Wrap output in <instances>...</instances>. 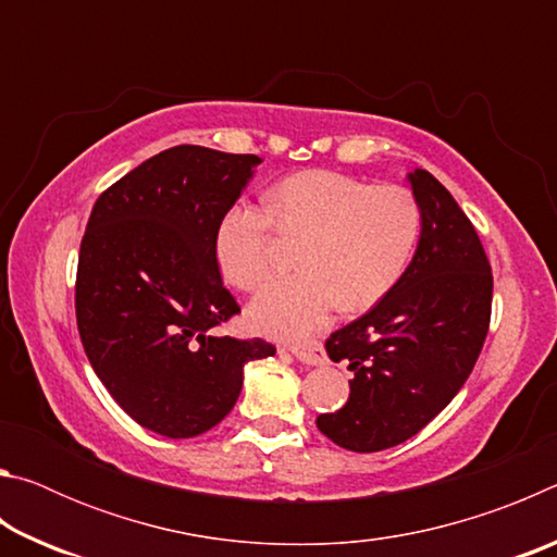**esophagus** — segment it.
Instances as JSON below:
<instances>
[{"instance_id":"esophagus-1","label":"esophagus","mask_w":557,"mask_h":557,"mask_svg":"<svg viewBox=\"0 0 557 557\" xmlns=\"http://www.w3.org/2000/svg\"><path fill=\"white\" fill-rule=\"evenodd\" d=\"M289 351L295 354L297 361L307 363V366H324L326 363V354L319 342H309V344H299V346H289Z\"/></svg>"}]
</instances>
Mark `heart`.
<instances>
[{"label": "heart", "instance_id": "obj_1", "mask_svg": "<svg viewBox=\"0 0 557 557\" xmlns=\"http://www.w3.org/2000/svg\"><path fill=\"white\" fill-rule=\"evenodd\" d=\"M268 213L248 201L225 209L215 225V260L235 289H258L270 275L272 225L299 240L297 275L268 285L248 307L252 329L301 338L338 305L366 309L388 295L420 238L422 211L410 188L369 184L329 169L282 178L268 194Z\"/></svg>", "mask_w": 557, "mask_h": 557}]
</instances>
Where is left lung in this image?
<instances>
[{"label": "left lung", "mask_w": 557, "mask_h": 557, "mask_svg": "<svg viewBox=\"0 0 557 557\" xmlns=\"http://www.w3.org/2000/svg\"><path fill=\"white\" fill-rule=\"evenodd\" d=\"M422 228L410 265L371 312L326 338L354 379L342 410L317 428L351 451L400 445L467 383L492 319L494 277L474 225L425 169L408 174Z\"/></svg>", "instance_id": "left-lung-1"}]
</instances>
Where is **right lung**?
Segmentation results:
<instances>
[{
	"label": "right lung",
	"instance_id": "add662e5",
	"mask_svg": "<svg viewBox=\"0 0 557 557\" xmlns=\"http://www.w3.org/2000/svg\"><path fill=\"white\" fill-rule=\"evenodd\" d=\"M260 162L178 145L92 206L75 277L81 342L120 408L157 435L188 440L219 425L245 363L275 356L262 338L213 334L240 312L223 287L215 225Z\"/></svg>",
	"mask_w": 557,
	"mask_h": 557
}]
</instances>
